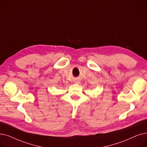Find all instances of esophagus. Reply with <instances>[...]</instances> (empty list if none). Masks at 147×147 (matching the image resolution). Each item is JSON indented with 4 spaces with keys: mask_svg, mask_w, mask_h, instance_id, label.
Segmentation results:
<instances>
[{
    "mask_svg": "<svg viewBox=\"0 0 147 147\" xmlns=\"http://www.w3.org/2000/svg\"><path fill=\"white\" fill-rule=\"evenodd\" d=\"M76 83H77V84H80V81H79V80H78V81H76Z\"/></svg>",
    "mask_w": 147,
    "mask_h": 147,
    "instance_id": "1",
    "label": "esophagus"
}]
</instances>
